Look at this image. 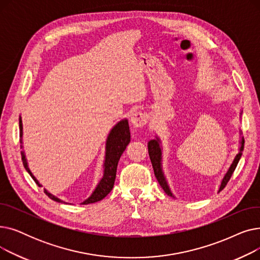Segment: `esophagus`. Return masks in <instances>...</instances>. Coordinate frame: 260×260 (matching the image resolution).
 I'll return each instance as SVG.
<instances>
[{
	"label": "esophagus",
	"instance_id": "1",
	"mask_svg": "<svg viewBox=\"0 0 260 260\" xmlns=\"http://www.w3.org/2000/svg\"><path fill=\"white\" fill-rule=\"evenodd\" d=\"M131 123L134 127H143L147 123V115L142 112H135L131 116Z\"/></svg>",
	"mask_w": 260,
	"mask_h": 260
}]
</instances>
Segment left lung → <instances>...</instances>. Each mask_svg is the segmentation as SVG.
Masks as SVG:
<instances>
[{"label": "left lung", "instance_id": "8db88e82", "mask_svg": "<svg viewBox=\"0 0 260 260\" xmlns=\"http://www.w3.org/2000/svg\"><path fill=\"white\" fill-rule=\"evenodd\" d=\"M241 134V133H240ZM160 139L158 137H156V139H153V140H149L148 143H147V148H148V155H149V158H151V162H152V166H153V169H154V173H155V176L156 178L160 184V186L163 188V190H165L166 194H168L169 196L171 197H175L173 195V193L171 192V188L168 184V181H167V178L165 176V173H163L162 171V147L160 145ZM243 145H244V140H243V137L241 138L240 140V147H239V152L238 154L235 156L233 162H232V165L230 166L228 172L225 173V175L223 176L222 178V181L220 183V186H219V189H218V193L220 192V190H222L226 183L229 182L231 176L233 175L238 162L241 158V155H242V151H243Z\"/></svg>", "mask_w": 260, "mask_h": 260}]
</instances>
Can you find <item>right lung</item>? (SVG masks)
Returning <instances> with one entry per match:
<instances>
[{
    "label": "right lung",
    "mask_w": 260,
    "mask_h": 260,
    "mask_svg": "<svg viewBox=\"0 0 260 260\" xmlns=\"http://www.w3.org/2000/svg\"><path fill=\"white\" fill-rule=\"evenodd\" d=\"M19 126H20V137H21V143L22 142V136H23V124H22V119L20 116L19 119ZM131 141V133H129V126H128V121L126 119H123L120 122H118L117 124L112 128L111 133L108 134L107 139H106V146H105V160H104V165H103V177L101 180L99 181L98 185L95 186L94 190L91 193V195L82 202L81 204H89L102 200L108 193L111 192L114 187L115 179H116V173H117V167H118V162L123 154V152L125 151L126 146L128 145ZM23 147V146H21ZM22 154V161L24 168L26 171L28 172V174L31 176V178L35 180V182L39 185L42 186L36 177L32 175L28 168V163H27L25 153L24 151L21 152ZM44 193L53 201L57 202H64L63 200L57 198L56 196H53L50 194L47 189L44 188ZM65 203V202H64Z\"/></svg>",
    "instance_id": "right-lung-1"
}]
</instances>
